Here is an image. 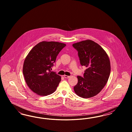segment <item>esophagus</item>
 <instances>
[{"instance_id": "34e87169", "label": "esophagus", "mask_w": 132, "mask_h": 132, "mask_svg": "<svg viewBox=\"0 0 132 132\" xmlns=\"http://www.w3.org/2000/svg\"><path fill=\"white\" fill-rule=\"evenodd\" d=\"M64 77L65 78H69V77H70V76H67V75H64Z\"/></svg>"}]
</instances>
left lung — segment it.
Returning a JSON list of instances; mask_svg holds the SVG:
<instances>
[{
	"mask_svg": "<svg viewBox=\"0 0 132 132\" xmlns=\"http://www.w3.org/2000/svg\"><path fill=\"white\" fill-rule=\"evenodd\" d=\"M73 46L78 51L81 65L87 67L84 77L77 76L78 82L74 90L81 97H92L101 92L108 81L111 71L109 57L101 46L90 39Z\"/></svg>",
	"mask_w": 132,
	"mask_h": 132,
	"instance_id": "1",
	"label": "left lung"
}]
</instances>
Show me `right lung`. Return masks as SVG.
<instances>
[{
	"label": "right lung",
	"mask_w": 132,
	"mask_h": 132,
	"mask_svg": "<svg viewBox=\"0 0 132 132\" xmlns=\"http://www.w3.org/2000/svg\"><path fill=\"white\" fill-rule=\"evenodd\" d=\"M65 46L61 43L43 41L36 45L26 57L23 67L24 78L29 88L36 94L46 96L56 90L61 78L50 69Z\"/></svg>",
	"instance_id": "right-lung-1"
}]
</instances>
